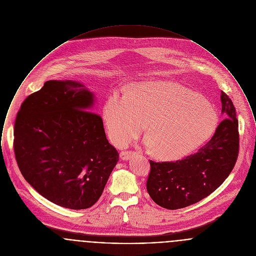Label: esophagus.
Returning a JSON list of instances; mask_svg holds the SVG:
<instances>
[{"mask_svg": "<svg viewBox=\"0 0 256 256\" xmlns=\"http://www.w3.org/2000/svg\"><path fill=\"white\" fill-rule=\"evenodd\" d=\"M134 154H135L134 152H129V150L121 152H120V158H121L122 160H129L131 157H133Z\"/></svg>", "mask_w": 256, "mask_h": 256, "instance_id": "1", "label": "esophagus"}]
</instances>
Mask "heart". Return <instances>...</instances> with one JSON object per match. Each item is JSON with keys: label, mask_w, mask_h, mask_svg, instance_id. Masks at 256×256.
Listing matches in <instances>:
<instances>
[{"label": "heart", "mask_w": 256, "mask_h": 256, "mask_svg": "<svg viewBox=\"0 0 256 256\" xmlns=\"http://www.w3.org/2000/svg\"><path fill=\"white\" fill-rule=\"evenodd\" d=\"M102 116L116 144L130 142L146 124V144L162 159H178L199 148L214 134L218 121L210 102L166 80L133 84L125 95L112 92Z\"/></svg>", "instance_id": "b5f03b06"}]
</instances>
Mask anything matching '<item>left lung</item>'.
I'll return each mask as SVG.
<instances>
[{
	"instance_id": "left-lung-1",
	"label": "left lung",
	"mask_w": 256,
	"mask_h": 256,
	"mask_svg": "<svg viewBox=\"0 0 256 256\" xmlns=\"http://www.w3.org/2000/svg\"><path fill=\"white\" fill-rule=\"evenodd\" d=\"M224 120L196 154L174 162L150 160L146 189L157 204L178 210L195 204L216 190L233 170L238 155V120L231 99L222 91Z\"/></svg>"
}]
</instances>
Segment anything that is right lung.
I'll return each instance as SVG.
<instances>
[{"instance_id": "add662e5", "label": "right lung", "mask_w": 256, "mask_h": 256, "mask_svg": "<svg viewBox=\"0 0 256 256\" xmlns=\"http://www.w3.org/2000/svg\"><path fill=\"white\" fill-rule=\"evenodd\" d=\"M94 95L74 80H48L22 102L14 150L24 178L52 203L92 206L120 154L108 142Z\"/></svg>"}]
</instances>
